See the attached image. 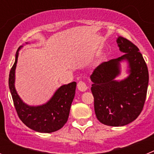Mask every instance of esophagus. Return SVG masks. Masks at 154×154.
Returning <instances> with one entry per match:
<instances>
[{"instance_id": "34e87169", "label": "esophagus", "mask_w": 154, "mask_h": 154, "mask_svg": "<svg viewBox=\"0 0 154 154\" xmlns=\"http://www.w3.org/2000/svg\"><path fill=\"white\" fill-rule=\"evenodd\" d=\"M77 87H78V89L80 92H85L88 89V87H87L86 84L82 81H80L79 82L78 85H77Z\"/></svg>"}]
</instances>
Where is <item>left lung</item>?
<instances>
[{"label":"left lung","mask_w":154,"mask_h":154,"mask_svg":"<svg viewBox=\"0 0 154 154\" xmlns=\"http://www.w3.org/2000/svg\"><path fill=\"white\" fill-rule=\"evenodd\" d=\"M116 43L124 55L102 63L90 76L96 117L110 126H125L138 117L149 83L147 66L138 48L121 36ZM123 62L127 64L128 76L118 80Z\"/></svg>","instance_id":"obj_1"}]
</instances>
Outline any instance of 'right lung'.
<instances>
[{"label":"right lung","mask_w":154,"mask_h":154,"mask_svg":"<svg viewBox=\"0 0 154 154\" xmlns=\"http://www.w3.org/2000/svg\"><path fill=\"white\" fill-rule=\"evenodd\" d=\"M30 42H25V45ZM20 46L16 52L15 62L9 74V89L19 118L31 130L39 133H50L60 130L66 123L70 112L71 105L75 94L76 82L61 85L45 103L31 106L23 101L15 89V70Z\"/></svg>","instance_id":"add662e5"}]
</instances>
